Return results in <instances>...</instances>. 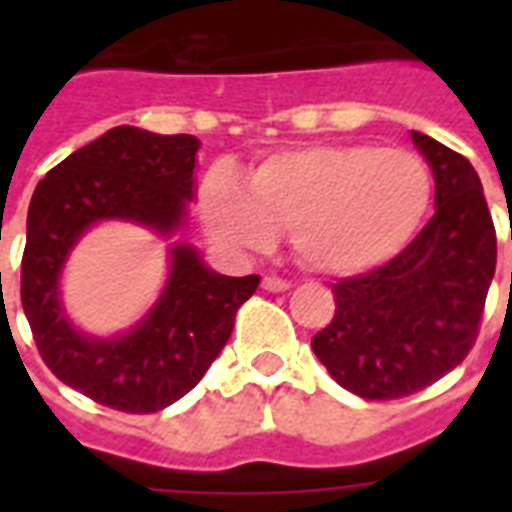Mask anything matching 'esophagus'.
<instances>
[{"instance_id": "34e87169", "label": "esophagus", "mask_w": 512, "mask_h": 512, "mask_svg": "<svg viewBox=\"0 0 512 512\" xmlns=\"http://www.w3.org/2000/svg\"><path fill=\"white\" fill-rule=\"evenodd\" d=\"M289 287H292V281L281 279V276H273V273L263 276V289H268V292H284Z\"/></svg>"}]
</instances>
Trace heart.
Returning a JSON list of instances; mask_svg holds the SVG:
<instances>
[{"mask_svg":"<svg viewBox=\"0 0 512 512\" xmlns=\"http://www.w3.org/2000/svg\"><path fill=\"white\" fill-rule=\"evenodd\" d=\"M433 201L428 162L406 148L329 143L268 156L247 175L228 170L201 188L209 231L233 247L268 249L289 231L292 249L321 273H361L412 241Z\"/></svg>","mask_w":512,"mask_h":512,"instance_id":"b5f03b06","label":"heart"}]
</instances>
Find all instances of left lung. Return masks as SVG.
<instances>
[{
    "instance_id": "8db88e82",
    "label": "left lung",
    "mask_w": 512,
    "mask_h": 512,
    "mask_svg": "<svg viewBox=\"0 0 512 512\" xmlns=\"http://www.w3.org/2000/svg\"><path fill=\"white\" fill-rule=\"evenodd\" d=\"M436 177V215L388 263L340 279L335 319L313 353L342 388L369 401L412 396L476 345L497 265V231L473 164L412 132Z\"/></svg>"
}]
</instances>
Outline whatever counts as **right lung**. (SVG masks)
Returning a JSON list of instances; mask_svg holds the SVG:
<instances>
[{
	"instance_id": "add662e5",
	"label": "right lung",
	"mask_w": 512,
	"mask_h": 512,
	"mask_svg": "<svg viewBox=\"0 0 512 512\" xmlns=\"http://www.w3.org/2000/svg\"><path fill=\"white\" fill-rule=\"evenodd\" d=\"M193 135L114 127L39 180L26 220L20 303L50 372L92 401L130 414L175 404L199 385L233 332L236 313L260 276H220L196 249H172V276L143 324L116 340H90L68 327L58 276L68 249L98 220L119 217L172 233L193 199Z\"/></svg>"
}]
</instances>
